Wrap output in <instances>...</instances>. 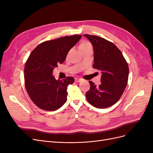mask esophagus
<instances>
[{
	"mask_svg": "<svg viewBox=\"0 0 153 153\" xmlns=\"http://www.w3.org/2000/svg\"><path fill=\"white\" fill-rule=\"evenodd\" d=\"M75 81L76 82H80L81 81H82V78H75Z\"/></svg>",
	"mask_w": 153,
	"mask_h": 153,
	"instance_id": "esophagus-1",
	"label": "esophagus"
}]
</instances>
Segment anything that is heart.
<instances>
[{
	"mask_svg": "<svg viewBox=\"0 0 153 153\" xmlns=\"http://www.w3.org/2000/svg\"><path fill=\"white\" fill-rule=\"evenodd\" d=\"M86 48H92V45L91 44V43L89 42V41H84L80 44L79 49L80 50H82Z\"/></svg>",
	"mask_w": 153,
	"mask_h": 153,
	"instance_id": "1",
	"label": "heart"
}]
</instances>
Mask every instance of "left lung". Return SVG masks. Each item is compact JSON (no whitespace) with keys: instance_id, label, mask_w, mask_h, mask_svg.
I'll list each match as a JSON object with an SVG mask.
<instances>
[{"instance_id":"obj_1","label":"left lung","mask_w":153,"mask_h":153,"mask_svg":"<svg viewBox=\"0 0 153 153\" xmlns=\"http://www.w3.org/2000/svg\"><path fill=\"white\" fill-rule=\"evenodd\" d=\"M94 49L93 68L101 71V84L96 86L89 81L91 87L86 98L91 105L105 108L114 105L126 88L129 75L128 63L114 43L99 36L84 34Z\"/></svg>"}]
</instances>
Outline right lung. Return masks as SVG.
<instances>
[{
	"mask_svg": "<svg viewBox=\"0 0 153 153\" xmlns=\"http://www.w3.org/2000/svg\"><path fill=\"white\" fill-rule=\"evenodd\" d=\"M82 38L64 36L39 44L30 54L24 69L25 86L30 98L39 108L54 111L66 103L68 86L73 77L57 80L53 70L65 61L67 54Z\"/></svg>",
	"mask_w": 153,
	"mask_h": 153,
	"instance_id": "1",
	"label": "right lung"
}]
</instances>
